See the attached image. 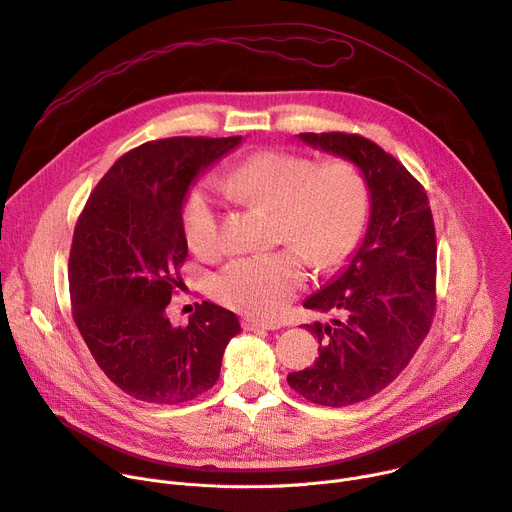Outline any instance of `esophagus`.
Here are the masks:
<instances>
[{"instance_id":"34e87169","label":"esophagus","mask_w":512,"mask_h":512,"mask_svg":"<svg viewBox=\"0 0 512 512\" xmlns=\"http://www.w3.org/2000/svg\"><path fill=\"white\" fill-rule=\"evenodd\" d=\"M243 329L245 331H273V329H280V324L269 322V320H259V318H243Z\"/></svg>"}]
</instances>
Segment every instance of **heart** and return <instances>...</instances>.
<instances>
[{
  "label": "heart",
  "instance_id": "heart-1",
  "mask_svg": "<svg viewBox=\"0 0 512 512\" xmlns=\"http://www.w3.org/2000/svg\"><path fill=\"white\" fill-rule=\"evenodd\" d=\"M220 190L241 204L273 212V239L286 249L232 259L214 277V296L241 312L273 316L304 286L306 261L316 269L341 263L357 245L367 216V183L347 159L314 163L286 151L255 153L226 169ZM208 188L183 204V232L204 259L222 251V210Z\"/></svg>",
  "mask_w": 512,
  "mask_h": 512
}]
</instances>
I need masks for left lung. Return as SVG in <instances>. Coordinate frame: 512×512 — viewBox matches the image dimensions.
<instances>
[{"mask_svg": "<svg viewBox=\"0 0 512 512\" xmlns=\"http://www.w3.org/2000/svg\"><path fill=\"white\" fill-rule=\"evenodd\" d=\"M304 143L353 161L371 210L349 265L304 302L331 322L304 324L318 339L312 367L290 388L320 406H349L390 386L421 347L435 316L437 239L427 192L380 145L347 132H302Z\"/></svg>", "mask_w": 512, "mask_h": 512, "instance_id": "obj_1", "label": "left lung"}]
</instances>
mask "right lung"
Here are the masks:
<instances>
[{
  "label": "right lung",
  "instance_id": "add662e5",
  "mask_svg": "<svg viewBox=\"0 0 512 512\" xmlns=\"http://www.w3.org/2000/svg\"><path fill=\"white\" fill-rule=\"evenodd\" d=\"M241 136H173L122 155L91 192L69 253L73 320L104 374L128 396L188 402L210 390L235 312L198 304L185 327L165 308L188 257L181 208L192 181Z\"/></svg>",
  "mask_w": 512,
  "mask_h": 512
}]
</instances>
